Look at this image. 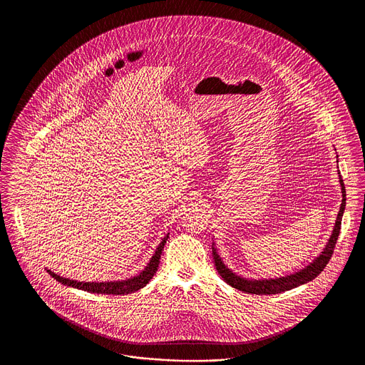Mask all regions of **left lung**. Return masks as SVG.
Instances as JSON below:
<instances>
[{
    "label": "left lung",
    "mask_w": 365,
    "mask_h": 365,
    "mask_svg": "<svg viewBox=\"0 0 365 365\" xmlns=\"http://www.w3.org/2000/svg\"><path fill=\"white\" fill-rule=\"evenodd\" d=\"M338 174H339V183H341V187H342L341 189L342 190V204H341V208L338 212V216H336L335 226L332 230L330 240L326 245V247L323 249L322 255H319V257H316L304 269H299L298 272H294L292 275L282 277V278L259 279V280H256V279H246L238 277L232 271H230L225 265V262L220 259V256L217 255L216 247L212 245V256H213V260H215V267H216L217 272L220 274L223 280L228 283L230 286H232L234 289H238V290L249 293V294H278L282 292L292 290V289H294L297 286H301L304 283H308V282H311V280L316 278L319 274H322V271L326 268V265L329 264L331 256L334 253V247H335V243H336V240L339 237V231H341L344 210L346 207V190H345V185H344V180H342L339 170H338Z\"/></svg>",
    "instance_id": "obj_1"
}]
</instances>
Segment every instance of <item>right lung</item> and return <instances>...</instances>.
I'll return each mask as SVG.
<instances>
[{"label":"right lung","instance_id":"add662e5","mask_svg":"<svg viewBox=\"0 0 365 365\" xmlns=\"http://www.w3.org/2000/svg\"><path fill=\"white\" fill-rule=\"evenodd\" d=\"M168 235L170 234H167L163 238V241L160 242V245L157 246L155 255L152 256V259L148 262L145 269L142 272H139L138 275H135L133 278L125 279V280H116V282H78V280H72V279L63 278V277L52 272L51 269H46V271L49 272V275L52 278L56 279L57 282H60L61 284L71 286V287H75V289H79V290H85V292H88V293L115 295L134 293V292H137L139 289L145 287L149 283V280L155 277L157 268H158V264H160L161 253L164 250V245H165L167 240H168Z\"/></svg>","mask_w":365,"mask_h":365}]
</instances>
